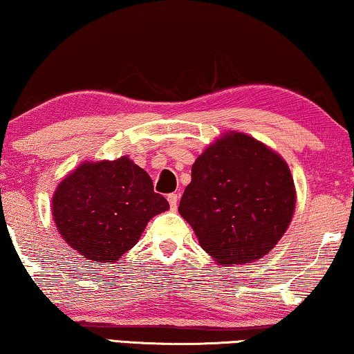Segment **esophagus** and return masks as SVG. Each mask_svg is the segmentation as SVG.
Listing matches in <instances>:
<instances>
[{
	"mask_svg": "<svg viewBox=\"0 0 354 354\" xmlns=\"http://www.w3.org/2000/svg\"><path fill=\"white\" fill-rule=\"evenodd\" d=\"M167 201H169V206H171L172 211H176L177 209V203H178V196L176 193H171L167 194Z\"/></svg>",
	"mask_w": 354,
	"mask_h": 354,
	"instance_id": "1",
	"label": "esophagus"
}]
</instances>
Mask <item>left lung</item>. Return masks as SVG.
Instances as JSON below:
<instances>
[{
	"label": "left lung",
	"mask_w": 354,
	"mask_h": 354,
	"mask_svg": "<svg viewBox=\"0 0 354 354\" xmlns=\"http://www.w3.org/2000/svg\"><path fill=\"white\" fill-rule=\"evenodd\" d=\"M294 211L288 162L254 137L233 131L198 156L178 206L201 248L222 265L265 257Z\"/></svg>",
	"instance_id": "8db88e82"
}]
</instances>
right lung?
Returning a JSON list of instances; mask_svg holds the SVG:
<instances>
[{"instance_id":"add662e5","label":"right lung","mask_w":354,"mask_h":354,"mask_svg":"<svg viewBox=\"0 0 354 354\" xmlns=\"http://www.w3.org/2000/svg\"><path fill=\"white\" fill-rule=\"evenodd\" d=\"M167 209L150 176L127 156L83 162L53 196L60 236L94 263L120 260L137 244L150 218Z\"/></svg>"}]
</instances>
